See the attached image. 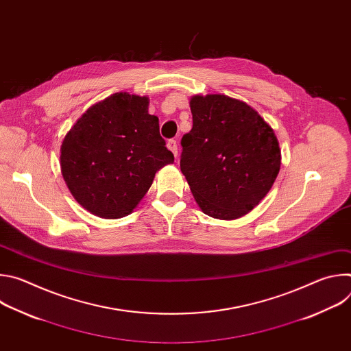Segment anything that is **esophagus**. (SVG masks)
<instances>
[{
	"label": "esophagus",
	"instance_id": "esophagus-1",
	"mask_svg": "<svg viewBox=\"0 0 351 351\" xmlns=\"http://www.w3.org/2000/svg\"><path fill=\"white\" fill-rule=\"evenodd\" d=\"M167 147L171 149V152L173 153V156H175V157H178V144H176V140H173V138L168 140Z\"/></svg>",
	"mask_w": 351,
	"mask_h": 351
}]
</instances>
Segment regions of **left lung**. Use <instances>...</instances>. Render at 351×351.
Returning <instances> with one entry per match:
<instances>
[{
	"label": "left lung",
	"mask_w": 351,
	"mask_h": 351,
	"mask_svg": "<svg viewBox=\"0 0 351 351\" xmlns=\"http://www.w3.org/2000/svg\"><path fill=\"white\" fill-rule=\"evenodd\" d=\"M190 110L180 171L204 214L240 218L258 206L279 173L276 136L256 110L223 94L194 95Z\"/></svg>",
	"instance_id": "1"
}]
</instances>
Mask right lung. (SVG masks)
<instances>
[{
	"instance_id": "1",
	"label": "right lung",
	"mask_w": 351,
	"mask_h": 351,
	"mask_svg": "<svg viewBox=\"0 0 351 351\" xmlns=\"http://www.w3.org/2000/svg\"><path fill=\"white\" fill-rule=\"evenodd\" d=\"M173 162L148 98L117 93L88 108L65 136L61 171L76 202L91 214L129 215L156 172Z\"/></svg>"
}]
</instances>
